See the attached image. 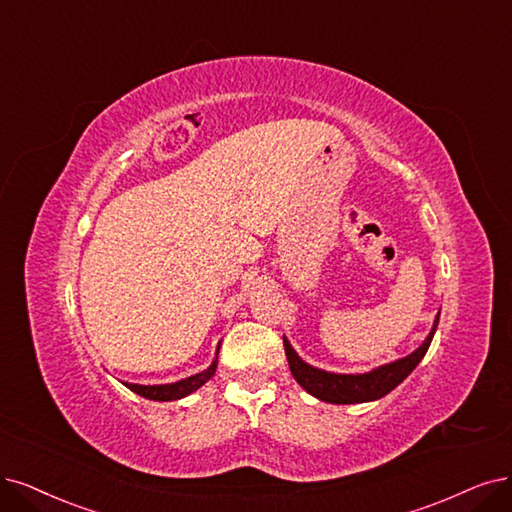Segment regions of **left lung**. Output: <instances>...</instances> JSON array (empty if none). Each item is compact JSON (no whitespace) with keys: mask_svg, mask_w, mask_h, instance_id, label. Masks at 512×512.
Instances as JSON below:
<instances>
[{"mask_svg":"<svg viewBox=\"0 0 512 512\" xmlns=\"http://www.w3.org/2000/svg\"><path fill=\"white\" fill-rule=\"evenodd\" d=\"M437 325H439V314L434 318L432 331L428 333L424 344L418 350L411 352L405 358H399V361L382 365L367 373H331V371L316 369L306 361H301L287 337H282V342H285V352H287L291 373L301 388L310 392L312 396H316L318 401L333 403V405H352V403H367V401L382 399V396H386L390 390L399 386L405 377L418 367V363L428 352L434 331H437Z\"/></svg>","mask_w":512,"mask_h":512,"instance_id":"8db88e82","label":"left lung"}]
</instances>
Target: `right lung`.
I'll use <instances>...</instances> for the list:
<instances>
[{
    "label": "right lung",
    "instance_id": "1",
    "mask_svg": "<svg viewBox=\"0 0 512 512\" xmlns=\"http://www.w3.org/2000/svg\"><path fill=\"white\" fill-rule=\"evenodd\" d=\"M219 354V350H217ZM217 371V356L215 361L211 363V367L204 369L202 373H196L192 377H185V380H179L175 384H160V386H141V384H124L126 388H130L132 392H137L143 399L149 401H177L183 399V396L196 392L202 384H206Z\"/></svg>",
    "mask_w": 512,
    "mask_h": 512
}]
</instances>
